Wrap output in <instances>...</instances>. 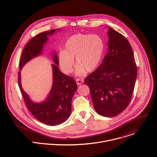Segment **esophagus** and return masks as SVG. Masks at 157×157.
<instances>
[{"mask_svg":"<svg viewBox=\"0 0 157 157\" xmlns=\"http://www.w3.org/2000/svg\"><path fill=\"white\" fill-rule=\"evenodd\" d=\"M83 82H84V80H83V79H82V78H77V79L76 80L77 84L78 85H81L82 83H83Z\"/></svg>","mask_w":157,"mask_h":157,"instance_id":"34e87169","label":"esophagus"}]
</instances>
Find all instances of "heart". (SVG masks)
<instances>
[{"label":"heart","mask_w":157,"mask_h":157,"mask_svg":"<svg viewBox=\"0 0 157 157\" xmlns=\"http://www.w3.org/2000/svg\"><path fill=\"white\" fill-rule=\"evenodd\" d=\"M105 50V44L96 34H75L66 42L64 50L58 53V61L62 71L70 74L73 71L74 59L77 64V75L94 71L101 63Z\"/></svg>","instance_id":"b5f03b06"}]
</instances>
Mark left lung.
Instances as JSON below:
<instances>
[{"instance_id": "obj_1", "label": "left lung", "mask_w": 157, "mask_h": 157, "mask_svg": "<svg viewBox=\"0 0 157 157\" xmlns=\"http://www.w3.org/2000/svg\"><path fill=\"white\" fill-rule=\"evenodd\" d=\"M108 28V52L98 69L90 74L85 83L90 88L96 112L112 117L129 105L137 77V67L132 50L125 37Z\"/></svg>"}]
</instances>
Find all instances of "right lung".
<instances>
[{"mask_svg":"<svg viewBox=\"0 0 157 157\" xmlns=\"http://www.w3.org/2000/svg\"><path fill=\"white\" fill-rule=\"evenodd\" d=\"M56 31H60V29H52L41 33L26 44L21 57L20 72L18 73L19 86L28 109L37 120L50 126L60 124L70 117L72 98L77 89L75 81L72 77L65 75L59 71L58 57L57 53L53 51L52 52V58L55 63L52 64V87L44 101L36 102L31 100L22 88L21 71L27 63L42 54L44 45L48 43V36H53Z\"/></svg>","mask_w":157,"mask_h":157,"instance_id":"1","label":"right lung"}]
</instances>
